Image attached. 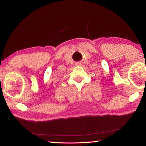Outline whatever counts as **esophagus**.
Listing matches in <instances>:
<instances>
[{
	"label": "esophagus",
	"mask_w": 146,
	"mask_h": 146,
	"mask_svg": "<svg viewBox=\"0 0 146 146\" xmlns=\"http://www.w3.org/2000/svg\"><path fill=\"white\" fill-rule=\"evenodd\" d=\"M76 66H80V65H81V64H80V63H77V64H76Z\"/></svg>",
	"instance_id": "esophagus-1"
}]
</instances>
